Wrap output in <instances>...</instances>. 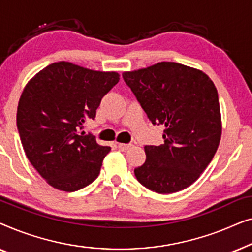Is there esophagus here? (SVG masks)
<instances>
[{
    "label": "esophagus",
    "mask_w": 252,
    "mask_h": 252,
    "mask_svg": "<svg viewBox=\"0 0 252 252\" xmlns=\"http://www.w3.org/2000/svg\"><path fill=\"white\" fill-rule=\"evenodd\" d=\"M130 146H132V144H130V143H118L119 150H122V151L128 150L129 148H130Z\"/></svg>",
    "instance_id": "1"
}]
</instances>
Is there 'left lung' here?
<instances>
[{
    "label": "left lung",
    "instance_id": "obj_1",
    "mask_svg": "<svg viewBox=\"0 0 252 252\" xmlns=\"http://www.w3.org/2000/svg\"><path fill=\"white\" fill-rule=\"evenodd\" d=\"M126 85L154 125H164L160 146H146L147 159L134 170L137 181L158 194H172L197 180L221 137L218 92L204 72L161 62L124 72Z\"/></svg>",
    "mask_w": 252,
    "mask_h": 252
}]
</instances>
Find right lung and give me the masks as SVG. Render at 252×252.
Listing matches in <instances>:
<instances>
[{"label": "right lung", "mask_w": 252, "mask_h": 252, "mask_svg": "<svg viewBox=\"0 0 252 252\" xmlns=\"http://www.w3.org/2000/svg\"><path fill=\"white\" fill-rule=\"evenodd\" d=\"M117 72L53 63L31 79L20 96L17 127L24 151L51 187L75 191L98 177L110 147L79 133L95 119L103 96L118 84Z\"/></svg>", "instance_id": "1"}]
</instances>
